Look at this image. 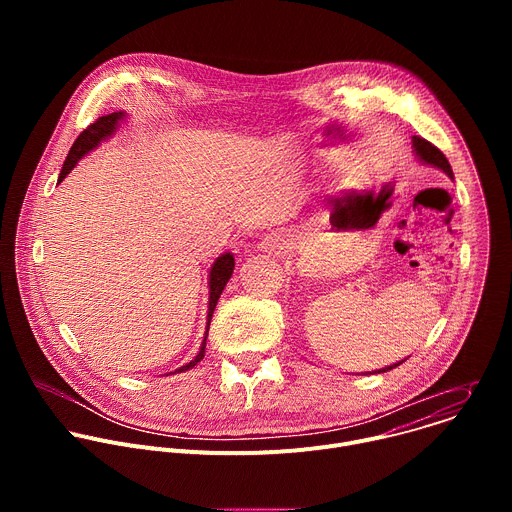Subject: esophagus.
<instances>
[{"label": "esophagus", "instance_id": "1", "mask_svg": "<svg viewBox=\"0 0 512 512\" xmlns=\"http://www.w3.org/2000/svg\"><path fill=\"white\" fill-rule=\"evenodd\" d=\"M287 247H289V239L281 233H273L261 241V249L267 253H281Z\"/></svg>", "mask_w": 512, "mask_h": 512}]
</instances>
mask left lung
<instances>
[{
	"label": "left lung",
	"instance_id": "left-lung-1",
	"mask_svg": "<svg viewBox=\"0 0 512 512\" xmlns=\"http://www.w3.org/2000/svg\"><path fill=\"white\" fill-rule=\"evenodd\" d=\"M413 150H415V154H417V158H419L421 162H425V164H429V166H435V168H440V170H444L450 178H454V172H452V166H450L448 158H446L440 150H437L433 143H429L427 139H423V137H419V135H413ZM401 362H403V360H401ZM401 362L391 364V367H385V369H381V371H373V373H387V371L399 367Z\"/></svg>",
	"mask_w": 512,
	"mask_h": 512
}]
</instances>
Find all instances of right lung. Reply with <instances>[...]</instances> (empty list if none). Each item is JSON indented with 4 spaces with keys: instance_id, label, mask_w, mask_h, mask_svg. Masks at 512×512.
I'll return each instance as SVG.
<instances>
[{
    "instance_id": "1",
    "label": "right lung",
    "mask_w": 512,
    "mask_h": 512,
    "mask_svg": "<svg viewBox=\"0 0 512 512\" xmlns=\"http://www.w3.org/2000/svg\"><path fill=\"white\" fill-rule=\"evenodd\" d=\"M125 117V113L123 111H119V113H111V115H103V117H99L95 123H91L79 137H77V141L72 143V148H70V152H68V156H66V160H64V166H62V170H60V176H58V182H62L64 178H66V174L77 166V162L85 156V154H89L93 148H97V145L103 141V139H107L115 129H117V125H119V121ZM233 269H235V257L231 255V253H225V255H221L218 257L214 263H212V267H210V275H208V287H210V296H208V316H206V334H204V340H202V346H200V350H198V354L188 362V364H184V367H180L176 373H184V371H188V369H192L194 364H198L202 358H204V348H206V336H208V326H210V320H212V314H214V308H216V302H218V298H221V294H223V289H225V285H227V281L231 279V275H233ZM172 375V373H170Z\"/></svg>"
}]
</instances>
